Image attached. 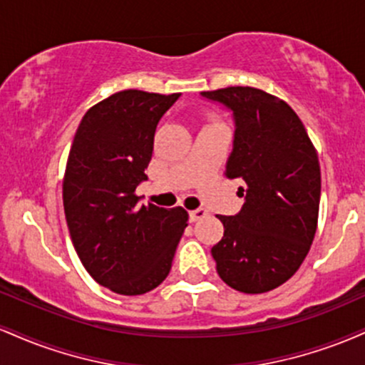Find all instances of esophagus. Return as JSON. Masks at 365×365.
Instances as JSON below:
<instances>
[{"label":"esophagus","mask_w":365,"mask_h":365,"mask_svg":"<svg viewBox=\"0 0 365 365\" xmlns=\"http://www.w3.org/2000/svg\"><path fill=\"white\" fill-rule=\"evenodd\" d=\"M207 215V211L206 209H202V207H199V209H194V211H190L188 212V217H190V221L192 223H195V221H199L200 217H204Z\"/></svg>","instance_id":"obj_1"}]
</instances>
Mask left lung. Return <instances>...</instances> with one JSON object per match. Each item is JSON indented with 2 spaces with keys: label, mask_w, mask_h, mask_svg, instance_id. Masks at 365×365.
<instances>
[{
  "label": "left lung",
  "mask_w": 365,
  "mask_h": 365,
  "mask_svg": "<svg viewBox=\"0 0 365 365\" xmlns=\"http://www.w3.org/2000/svg\"><path fill=\"white\" fill-rule=\"evenodd\" d=\"M200 96L232 111L235 133L226 177L244 182L240 211L217 216L225 226L211 249L217 274L238 292H269L297 273L316 235L317 153L297 113L267 92L226 87Z\"/></svg>",
  "instance_id": "8db88e82"
}]
</instances>
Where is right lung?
Here are the masks:
<instances>
[{
  "label": "right lung",
  "instance_id": "right-lung-1",
  "mask_svg": "<svg viewBox=\"0 0 365 365\" xmlns=\"http://www.w3.org/2000/svg\"><path fill=\"white\" fill-rule=\"evenodd\" d=\"M180 94L121 91L92 106L73 137L63 180L66 225L92 278L120 295L165 282L183 235V207L139 206L135 195L159 120Z\"/></svg>",
  "mask_w": 365,
  "mask_h": 365
}]
</instances>
